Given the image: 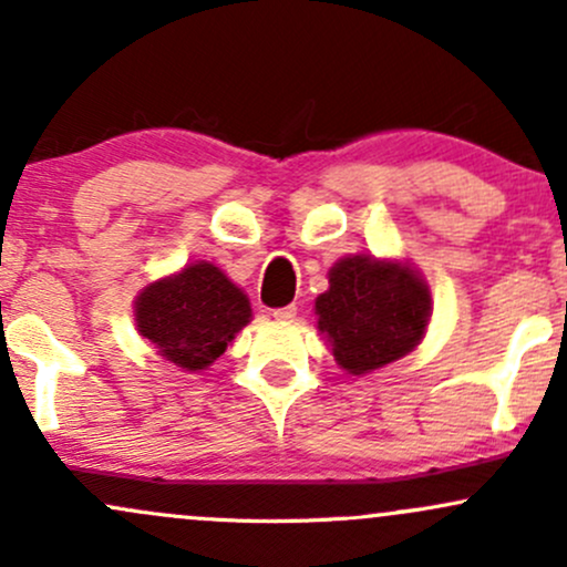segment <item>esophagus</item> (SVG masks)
I'll return each mask as SVG.
<instances>
[{
	"label": "esophagus",
	"mask_w": 567,
	"mask_h": 567,
	"mask_svg": "<svg viewBox=\"0 0 567 567\" xmlns=\"http://www.w3.org/2000/svg\"><path fill=\"white\" fill-rule=\"evenodd\" d=\"M271 315H275V320H279V322H292L298 317V306L296 303L279 306V309L271 311Z\"/></svg>",
	"instance_id": "34e87169"
}]
</instances>
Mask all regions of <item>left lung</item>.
<instances>
[{
    "label": "left lung",
    "mask_w": 567,
    "mask_h": 567,
    "mask_svg": "<svg viewBox=\"0 0 567 567\" xmlns=\"http://www.w3.org/2000/svg\"><path fill=\"white\" fill-rule=\"evenodd\" d=\"M315 306L338 365L354 375L408 354L432 315L426 285L413 271L362 256L330 269V290Z\"/></svg>",
    "instance_id": "1"
}]
</instances>
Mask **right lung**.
<instances>
[{"label": "right lung", "instance_id": "obj_1", "mask_svg": "<svg viewBox=\"0 0 567 567\" xmlns=\"http://www.w3.org/2000/svg\"><path fill=\"white\" fill-rule=\"evenodd\" d=\"M135 320L162 357L178 368L205 370L250 322V303L218 266L194 264L148 285L135 303Z\"/></svg>", "mask_w": 567, "mask_h": 567}]
</instances>
